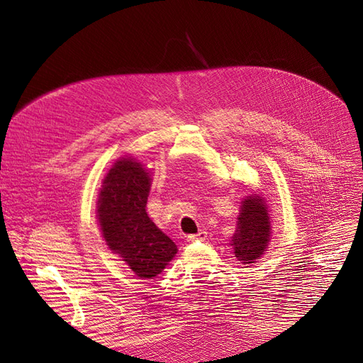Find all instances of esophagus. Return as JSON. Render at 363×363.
Listing matches in <instances>:
<instances>
[{
	"label": "esophagus",
	"instance_id": "esophagus-1",
	"mask_svg": "<svg viewBox=\"0 0 363 363\" xmlns=\"http://www.w3.org/2000/svg\"><path fill=\"white\" fill-rule=\"evenodd\" d=\"M206 238V232H203V230H201V232H197V233H194V235H189V241H203Z\"/></svg>",
	"mask_w": 363,
	"mask_h": 363
}]
</instances>
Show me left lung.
I'll return each instance as SVG.
<instances>
[{"label": "left lung", "mask_w": 363, "mask_h": 363, "mask_svg": "<svg viewBox=\"0 0 363 363\" xmlns=\"http://www.w3.org/2000/svg\"><path fill=\"white\" fill-rule=\"evenodd\" d=\"M270 217L264 199L249 196L244 199L238 217V228L232 237L233 253L242 264H252L261 258L270 241Z\"/></svg>", "instance_id": "8db88e82"}]
</instances>
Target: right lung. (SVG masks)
Wrapping results in <instances>:
<instances>
[{
    "label": "right lung",
    "mask_w": 363,
    "mask_h": 363,
    "mask_svg": "<svg viewBox=\"0 0 363 363\" xmlns=\"http://www.w3.org/2000/svg\"><path fill=\"white\" fill-rule=\"evenodd\" d=\"M150 189L147 170L133 158L114 162L98 199L102 237L142 279L155 277L178 249L146 214Z\"/></svg>",
    "instance_id": "obj_1"
}]
</instances>
